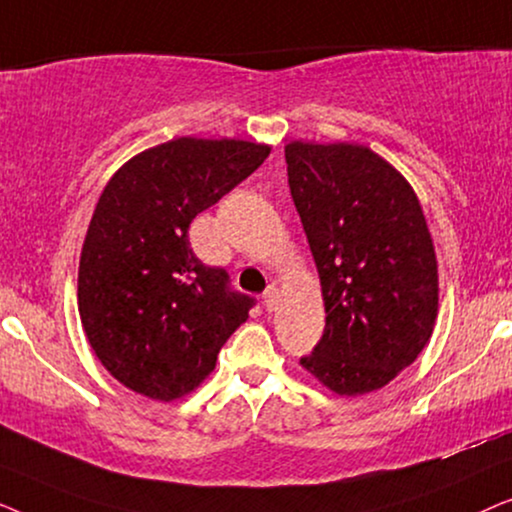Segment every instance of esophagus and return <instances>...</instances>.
<instances>
[{"label":"esophagus","instance_id":"34e87169","mask_svg":"<svg viewBox=\"0 0 512 512\" xmlns=\"http://www.w3.org/2000/svg\"><path fill=\"white\" fill-rule=\"evenodd\" d=\"M263 303L270 312L275 310V307L279 305V289H277V286H268V291L263 293Z\"/></svg>","mask_w":512,"mask_h":512}]
</instances>
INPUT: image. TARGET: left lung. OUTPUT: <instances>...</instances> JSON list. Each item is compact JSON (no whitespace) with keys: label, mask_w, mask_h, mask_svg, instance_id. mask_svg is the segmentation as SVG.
<instances>
[{"label":"left lung","mask_w":512,"mask_h":512,"mask_svg":"<svg viewBox=\"0 0 512 512\" xmlns=\"http://www.w3.org/2000/svg\"><path fill=\"white\" fill-rule=\"evenodd\" d=\"M284 156L326 310L324 335L300 366L333 394H370L417 359L438 319L422 202L366 144L293 139Z\"/></svg>","instance_id":"8db88e82"}]
</instances>
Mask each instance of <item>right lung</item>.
I'll return each mask as SVG.
<instances>
[{"mask_svg": "<svg viewBox=\"0 0 512 512\" xmlns=\"http://www.w3.org/2000/svg\"><path fill=\"white\" fill-rule=\"evenodd\" d=\"M270 144L174 137L118 167L97 200L79 261V317L123 387L170 403L216 368L254 300L198 261L188 226L247 179Z\"/></svg>", "mask_w": 512, "mask_h": 512, "instance_id": "1", "label": "right lung"}]
</instances>
